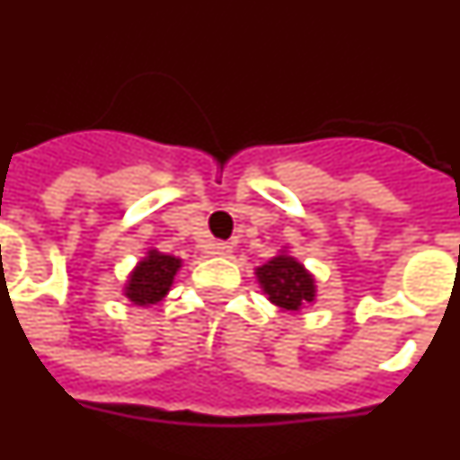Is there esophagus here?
<instances>
[{
  "mask_svg": "<svg viewBox=\"0 0 460 460\" xmlns=\"http://www.w3.org/2000/svg\"><path fill=\"white\" fill-rule=\"evenodd\" d=\"M231 252H234V248L229 243H212L210 245V254H215V257H231Z\"/></svg>",
  "mask_w": 460,
  "mask_h": 460,
  "instance_id": "1",
  "label": "esophagus"
}]
</instances>
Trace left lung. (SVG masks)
Instances as JSON below:
<instances>
[{
	"label": "left lung",
	"mask_w": 460,
	"mask_h": 460,
	"mask_svg": "<svg viewBox=\"0 0 460 460\" xmlns=\"http://www.w3.org/2000/svg\"><path fill=\"white\" fill-rule=\"evenodd\" d=\"M254 273L269 302L276 304L278 308L295 314V311H302L306 304H314L315 278L288 252H280L269 260Z\"/></svg>",
	"instance_id": "obj_1"
}]
</instances>
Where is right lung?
Wrapping results in <instances>:
<instances>
[{
    "mask_svg": "<svg viewBox=\"0 0 460 460\" xmlns=\"http://www.w3.org/2000/svg\"><path fill=\"white\" fill-rule=\"evenodd\" d=\"M180 266H182V260H177L172 254L149 250L145 260L137 261L130 273L123 295L128 296L135 306H149V304L161 302L172 288Z\"/></svg>",
    "mask_w": 460,
    "mask_h": 460,
    "instance_id": "add662e5",
    "label": "right lung"
}]
</instances>
